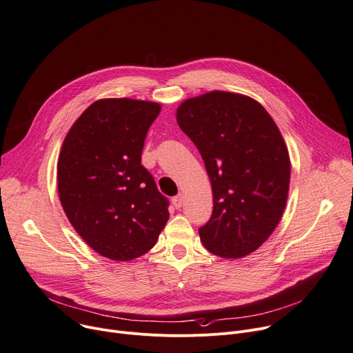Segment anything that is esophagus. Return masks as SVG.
Returning <instances> with one entry per match:
<instances>
[{"instance_id":"obj_1","label":"esophagus","mask_w":353,"mask_h":353,"mask_svg":"<svg viewBox=\"0 0 353 353\" xmlns=\"http://www.w3.org/2000/svg\"><path fill=\"white\" fill-rule=\"evenodd\" d=\"M182 203H183V196H182V194H176L175 198H172V205L175 206V209H181Z\"/></svg>"}]
</instances>
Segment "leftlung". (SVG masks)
<instances>
[{
	"label": "left lung",
	"instance_id": "left-lung-1",
	"mask_svg": "<svg viewBox=\"0 0 353 353\" xmlns=\"http://www.w3.org/2000/svg\"><path fill=\"white\" fill-rule=\"evenodd\" d=\"M176 121L212 182L213 212L199 228L205 248L228 259L254 252L288 201L290 160L276 123L252 98L223 91L185 101Z\"/></svg>",
	"mask_w": 353,
	"mask_h": 353
}]
</instances>
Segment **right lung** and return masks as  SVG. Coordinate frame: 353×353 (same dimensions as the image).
<instances>
[{
    "instance_id": "obj_1",
    "label": "right lung",
    "mask_w": 353,
    "mask_h": 353,
    "mask_svg": "<svg viewBox=\"0 0 353 353\" xmlns=\"http://www.w3.org/2000/svg\"><path fill=\"white\" fill-rule=\"evenodd\" d=\"M161 106L129 98L88 106L67 133L57 163L61 206L98 254L130 261L150 251L170 201L141 165L144 139Z\"/></svg>"
}]
</instances>
